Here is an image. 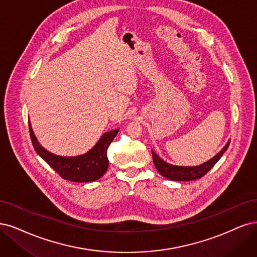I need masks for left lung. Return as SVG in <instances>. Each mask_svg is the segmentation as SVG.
I'll return each mask as SVG.
<instances>
[{"instance_id": "8db88e82", "label": "left lung", "mask_w": 257, "mask_h": 257, "mask_svg": "<svg viewBox=\"0 0 257 257\" xmlns=\"http://www.w3.org/2000/svg\"><path fill=\"white\" fill-rule=\"evenodd\" d=\"M229 142L230 141H228L227 144L223 147V150L214 156L212 159L201 165H197V167H177V165H172L162 160L158 155L152 151L154 164L161 175L168 179L176 181H189L198 179L203 177L205 174H207V172H209L213 168V165L219 161L223 154H224L228 148Z\"/></svg>"}]
</instances>
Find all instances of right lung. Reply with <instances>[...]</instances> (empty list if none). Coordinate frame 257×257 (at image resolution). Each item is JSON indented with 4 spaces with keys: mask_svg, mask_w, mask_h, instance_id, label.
<instances>
[{
    "mask_svg": "<svg viewBox=\"0 0 257 257\" xmlns=\"http://www.w3.org/2000/svg\"><path fill=\"white\" fill-rule=\"evenodd\" d=\"M30 136L36 153L43 158L59 175L74 183H89L104 175L109 167L106 152L119 129L105 132L97 144L84 155L76 157H62L54 155L41 146L32 130L29 121Z\"/></svg>",
    "mask_w": 257,
    "mask_h": 257,
    "instance_id": "1",
    "label": "right lung"
}]
</instances>
